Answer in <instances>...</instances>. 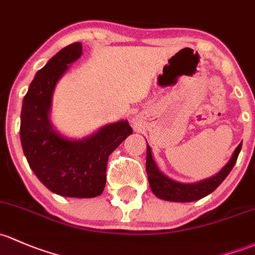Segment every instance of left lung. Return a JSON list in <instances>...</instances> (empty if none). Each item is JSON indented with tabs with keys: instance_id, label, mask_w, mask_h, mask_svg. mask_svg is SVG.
Wrapping results in <instances>:
<instances>
[{
	"instance_id": "left-lung-1",
	"label": "left lung",
	"mask_w": 255,
	"mask_h": 255,
	"mask_svg": "<svg viewBox=\"0 0 255 255\" xmlns=\"http://www.w3.org/2000/svg\"><path fill=\"white\" fill-rule=\"evenodd\" d=\"M241 149H242V143L236 148L230 161L215 176L197 182V183H181L175 179L168 178L157 168L156 163L152 159L151 149L149 145H146V173H148L150 188L157 198L167 200V202L188 203L202 199L215 191L222 183V181L229 176L237 161Z\"/></svg>"
}]
</instances>
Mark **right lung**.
I'll return each instance as SVG.
<instances>
[{
    "instance_id": "obj_1",
    "label": "right lung",
    "mask_w": 255,
    "mask_h": 255,
    "mask_svg": "<svg viewBox=\"0 0 255 255\" xmlns=\"http://www.w3.org/2000/svg\"><path fill=\"white\" fill-rule=\"evenodd\" d=\"M82 44L68 45L37 71L23 99L20 141L29 166L51 192L62 197L94 198L104 192L109 156L132 134L128 121L111 123L87 138L72 140L50 122L52 94L68 64L82 55Z\"/></svg>"
}]
</instances>
